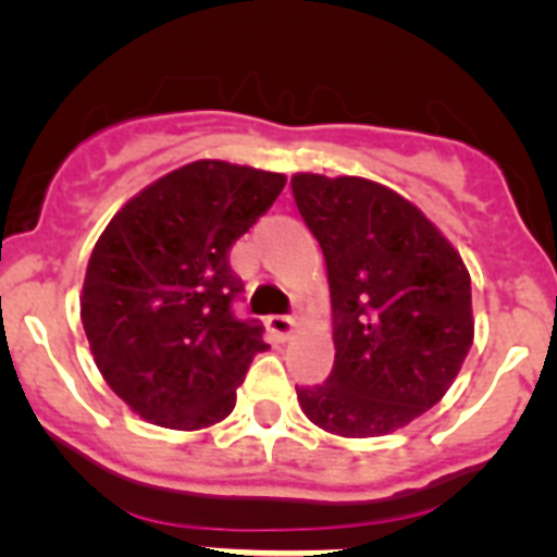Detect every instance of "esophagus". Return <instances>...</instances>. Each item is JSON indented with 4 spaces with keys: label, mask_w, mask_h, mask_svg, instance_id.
<instances>
[{
    "label": "esophagus",
    "mask_w": 557,
    "mask_h": 557,
    "mask_svg": "<svg viewBox=\"0 0 557 557\" xmlns=\"http://www.w3.org/2000/svg\"><path fill=\"white\" fill-rule=\"evenodd\" d=\"M267 327H269V333L274 335V338L285 341V338H290V333H294L297 322H294L290 315H269Z\"/></svg>",
    "instance_id": "1"
}]
</instances>
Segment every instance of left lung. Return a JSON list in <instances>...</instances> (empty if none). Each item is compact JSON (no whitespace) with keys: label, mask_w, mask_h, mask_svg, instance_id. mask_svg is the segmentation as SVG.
<instances>
[{"label":"left lung","mask_w":557,"mask_h":557,"mask_svg":"<svg viewBox=\"0 0 557 557\" xmlns=\"http://www.w3.org/2000/svg\"><path fill=\"white\" fill-rule=\"evenodd\" d=\"M324 252L335 363L297 388L302 413L341 438L394 433L433 408L474 341L472 280L422 210L366 177H290Z\"/></svg>","instance_id":"1"}]
</instances>
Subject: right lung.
<instances>
[{
  "label": "right lung",
  "mask_w": 557,
  "mask_h": 557,
  "mask_svg": "<svg viewBox=\"0 0 557 557\" xmlns=\"http://www.w3.org/2000/svg\"><path fill=\"white\" fill-rule=\"evenodd\" d=\"M285 188V174L194 160L122 205L94 247L79 319L104 383L169 430L227 419L263 344L233 315V244Z\"/></svg>",
  "instance_id": "1"
}]
</instances>
